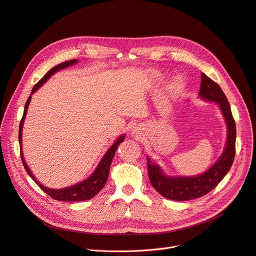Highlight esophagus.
Returning a JSON list of instances; mask_svg holds the SVG:
<instances>
[{
    "instance_id": "obj_1",
    "label": "esophagus",
    "mask_w": 256,
    "mask_h": 256,
    "mask_svg": "<svg viewBox=\"0 0 256 256\" xmlns=\"http://www.w3.org/2000/svg\"><path fill=\"white\" fill-rule=\"evenodd\" d=\"M140 132H141L140 128L138 126H135V128H132V134H134L137 137V136H139Z\"/></svg>"
}]
</instances>
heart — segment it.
<instances>
[{
    "instance_id": "b5f03b06",
    "label": "heart",
    "mask_w": 256,
    "mask_h": 256,
    "mask_svg": "<svg viewBox=\"0 0 256 256\" xmlns=\"http://www.w3.org/2000/svg\"><path fill=\"white\" fill-rule=\"evenodd\" d=\"M157 75H158V74H157ZM183 86H184V82H183V80H182L181 77H176L174 80V82H172V91H174V92L180 91V90H182Z\"/></svg>"
}]
</instances>
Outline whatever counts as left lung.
<instances>
[{"instance_id": "obj_1", "label": "left lung", "mask_w": 256, "mask_h": 256, "mask_svg": "<svg viewBox=\"0 0 256 256\" xmlns=\"http://www.w3.org/2000/svg\"><path fill=\"white\" fill-rule=\"evenodd\" d=\"M198 96L218 104L227 124L226 146L218 161L207 172L194 176H165L159 166L152 164L148 157V178L152 187L161 196L174 201H188L210 192L224 179L234 160L236 128L226 95L216 82L202 73Z\"/></svg>"}]
</instances>
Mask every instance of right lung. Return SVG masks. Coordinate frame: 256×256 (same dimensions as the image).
<instances>
[{
    "mask_svg": "<svg viewBox=\"0 0 256 256\" xmlns=\"http://www.w3.org/2000/svg\"><path fill=\"white\" fill-rule=\"evenodd\" d=\"M77 62V60H68L62 62L58 66H53L51 70H49L46 75L42 77V78L34 86L31 91V95L36 92L38 90V88H40L44 84H45L50 77L55 73L60 71V69H64L68 68L70 66H73ZM31 95L28 97L26 104H25V108H24V114L23 117H22V120L20 122V130H18V142H20V148L22 150V130H23V126H24V120L27 114L28 110V106L31 100ZM126 135H122L120 137H118V139L115 141V143L110 146L106 152L104 154V156L102 157V159L99 162V164L97 165V168H95V170L93 172V174L86 178V180L77 183L73 186L70 187H64L62 188V190H53V188H48L46 186L42 185L36 179V176L32 174L31 170H29L28 165L25 162L24 156H23V152L20 150V159L22 162H23L24 168L26 170V172H28V174L31 176V179L34 181L40 187L42 192H45L47 194H49L52 198L58 200V201H62V202H80V201H86V200H90L93 196H95L99 192H100L102 188L104 187L108 176V172H110V163H112V160L114 158L115 152L118 148L119 144L124 140Z\"/></svg>",
    "mask_w": 256,
    "mask_h": 256,
    "instance_id": "add662e5",
    "label": "right lung"
}]
</instances>
